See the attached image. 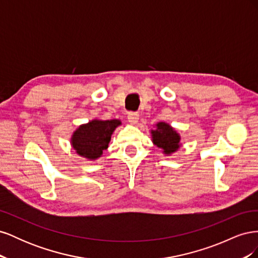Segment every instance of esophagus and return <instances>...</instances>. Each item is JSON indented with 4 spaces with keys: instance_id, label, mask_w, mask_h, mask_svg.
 Here are the masks:
<instances>
[{
    "instance_id": "obj_1",
    "label": "esophagus",
    "mask_w": 258,
    "mask_h": 258,
    "mask_svg": "<svg viewBox=\"0 0 258 258\" xmlns=\"http://www.w3.org/2000/svg\"><path fill=\"white\" fill-rule=\"evenodd\" d=\"M128 120L130 123H137L139 121V113L137 112H129L128 113Z\"/></svg>"
}]
</instances>
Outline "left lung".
<instances>
[{
	"mask_svg": "<svg viewBox=\"0 0 258 258\" xmlns=\"http://www.w3.org/2000/svg\"><path fill=\"white\" fill-rule=\"evenodd\" d=\"M153 143L161 148L166 155L173 154L181 146V137L169 123L160 121L156 124V129L151 131Z\"/></svg>",
	"mask_w": 258,
	"mask_h": 258,
	"instance_id": "left-lung-1",
	"label": "left lung"
}]
</instances>
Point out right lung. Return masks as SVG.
Here are the masks:
<instances>
[{"label": "right lung", "mask_w": 258, "mask_h": 258, "mask_svg": "<svg viewBox=\"0 0 258 258\" xmlns=\"http://www.w3.org/2000/svg\"><path fill=\"white\" fill-rule=\"evenodd\" d=\"M121 124L118 119H93L77 128L71 138L76 153L89 160H96L108 147L114 130Z\"/></svg>", "instance_id": "1"}]
</instances>
